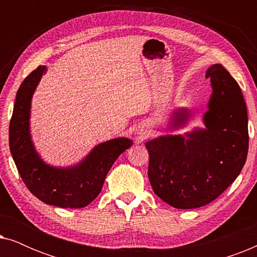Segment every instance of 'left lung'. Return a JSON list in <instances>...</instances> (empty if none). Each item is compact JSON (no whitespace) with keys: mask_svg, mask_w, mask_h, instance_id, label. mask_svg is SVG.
<instances>
[{"mask_svg":"<svg viewBox=\"0 0 257 257\" xmlns=\"http://www.w3.org/2000/svg\"><path fill=\"white\" fill-rule=\"evenodd\" d=\"M210 94L202 115L205 127L184 135H163L145 143L149 179L156 194L178 209L208 205L241 173L248 154V114L243 94L221 64L207 69ZM193 111H173L168 131L187 126Z\"/></svg>","mask_w":257,"mask_h":257,"instance_id":"left-lung-1","label":"left lung"}]
</instances>
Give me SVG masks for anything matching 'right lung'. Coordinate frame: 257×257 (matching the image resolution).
I'll return each mask as SVG.
<instances>
[{
  "label": "right lung",
  "instance_id": "1",
  "mask_svg": "<svg viewBox=\"0 0 257 257\" xmlns=\"http://www.w3.org/2000/svg\"><path fill=\"white\" fill-rule=\"evenodd\" d=\"M47 70V66H38L17 91L9 125L10 152L23 182L37 199L61 208H83L99 195L112 165L133 142L119 137L100 143L70 166L44 161L31 137L30 117L33 96Z\"/></svg>",
  "mask_w": 257,
  "mask_h": 257
}]
</instances>
